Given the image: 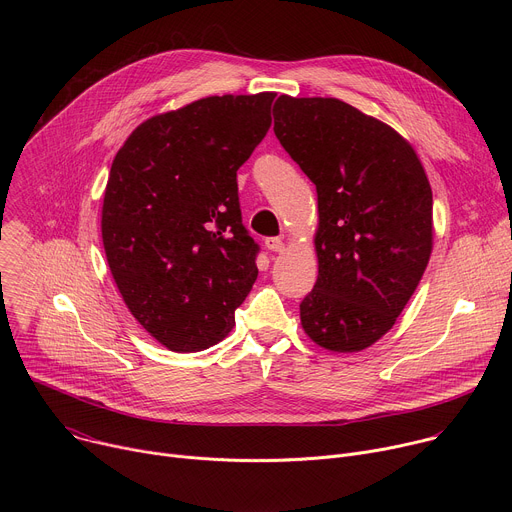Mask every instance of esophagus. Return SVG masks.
I'll list each match as a JSON object with an SVG mask.
<instances>
[{"label": "esophagus", "mask_w": 512, "mask_h": 512, "mask_svg": "<svg viewBox=\"0 0 512 512\" xmlns=\"http://www.w3.org/2000/svg\"><path fill=\"white\" fill-rule=\"evenodd\" d=\"M265 247L273 253H279V251H283V241L279 237H269V239H265Z\"/></svg>", "instance_id": "1"}]
</instances>
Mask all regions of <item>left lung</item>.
I'll list each match as a JSON object with an SVG mask.
<instances>
[{
	"label": "left lung",
	"instance_id": "left-lung-1",
	"mask_svg": "<svg viewBox=\"0 0 512 512\" xmlns=\"http://www.w3.org/2000/svg\"><path fill=\"white\" fill-rule=\"evenodd\" d=\"M273 119L318 192V279L300 304L302 326L328 350H362L393 328L427 267L425 170L395 129L340 99L281 95Z\"/></svg>",
	"mask_w": 512,
	"mask_h": 512
}]
</instances>
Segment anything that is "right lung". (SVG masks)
I'll use <instances>...</instances> for the list:
<instances>
[{
    "label": "right lung",
    "instance_id": "add662e5",
    "mask_svg": "<svg viewBox=\"0 0 512 512\" xmlns=\"http://www.w3.org/2000/svg\"><path fill=\"white\" fill-rule=\"evenodd\" d=\"M275 93L194 101L143 121L117 152L101 233L133 318L174 352L221 342L257 279L237 170L271 127Z\"/></svg>",
    "mask_w": 512,
    "mask_h": 512
}]
</instances>
